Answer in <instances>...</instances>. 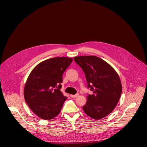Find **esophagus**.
I'll return each mask as SVG.
<instances>
[{"mask_svg": "<svg viewBox=\"0 0 147 147\" xmlns=\"http://www.w3.org/2000/svg\"><path fill=\"white\" fill-rule=\"evenodd\" d=\"M79 95V94H76L75 95H70V96L71 98H76V97H78Z\"/></svg>", "mask_w": 147, "mask_h": 147, "instance_id": "1", "label": "esophagus"}]
</instances>
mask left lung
<instances>
[{"label":"left lung","instance_id":"1","mask_svg":"<svg viewBox=\"0 0 147 147\" xmlns=\"http://www.w3.org/2000/svg\"><path fill=\"white\" fill-rule=\"evenodd\" d=\"M74 59L85 74L88 88L93 92L88 94L83 110L92 119H101L114 110L119 101L122 91L119 76L110 65L96 56H79Z\"/></svg>","mask_w":147,"mask_h":147}]
</instances>
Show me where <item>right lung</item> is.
Returning <instances> with one entry per match:
<instances>
[{
	"label": "right lung",
	"mask_w": 147,
	"mask_h": 147,
	"mask_svg": "<svg viewBox=\"0 0 147 147\" xmlns=\"http://www.w3.org/2000/svg\"><path fill=\"white\" fill-rule=\"evenodd\" d=\"M73 59L57 57L38 64L30 73L24 96L30 109L44 120L55 117L67 99L61 92L63 74Z\"/></svg>",
	"instance_id": "right-lung-1"
}]
</instances>
